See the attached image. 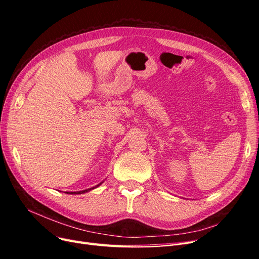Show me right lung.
I'll use <instances>...</instances> for the list:
<instances>
[{
	"label": "right lung",
	"mask_w": 259,
	"mask_h": 259,
	"mask_svg": "<svg viewBox=\"0 0 259 259\" xmlns=\"http://www.w3.org/2000/svg\"><path fill=\"white\" fill-rule=\"evenodd\" d=\"M99 185H97L96 187H98ZM94 188L95 187H93V188H90V189H86V190H83V191H77V192H66V193H72V194H81V193H84V192H88V191H90V190H92V189H94Z\"/></svg>",
	"instance_id": "right-lung-1"
}]
</instances>
